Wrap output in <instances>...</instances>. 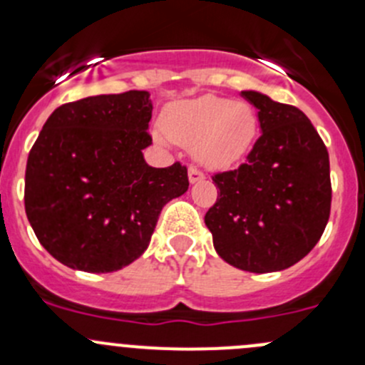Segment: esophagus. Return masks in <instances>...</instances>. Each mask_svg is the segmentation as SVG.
<instances>
[{"instance_id":"esophagus-1","label":"esophagus","mask_w":365,"mask_h":365,"mask_svg":"<svg viewBox=\"0 0 365 365\" xmlns=\"http://www.w3.org/2000/svg\"><path fill=\"white\" fill-rule=\"evenodd\" d=\"M205 178V173L200 171L197 168H194V165H190L189 168V180L190 183H196V182H201V180Z\"/></svg>"}]
</instances>
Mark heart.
I'll return each instance as SVG.
<instances>
[{
  "mask_svg": "<svg viewBox=\"0 0 365 365\" xmlns=\"http://www.w3.org/2000/svg\"><path fill=\"white\" fill-rule=\"evenodd\" d=\"M162 127L171 141L192 146L196 159L205 165L222 169L251 150L257 120L245 102L205 95L169 106Z\"/></svg>",
  "mask_w": 365,
  "mask_h": 365,
  "instance_id": "1",
  "label": "heart"
}]
</instances>
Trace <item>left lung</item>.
<instances>
[{
    "mask_svg": "<svg viewBox=\"0 0 365 365\" xmlns=\"http://www.w3.org/2000/svg\"><path fill=\"white\" fill-rule=\"evenodd\" d=\"M242 97L257 109L263 132L244 164L212 176L219 190L205 224L226 263L267 274L293 267L322 238L332 205L330 162L300 109L257 91Z\"/></svg>",
    "mask_w": 365,
    "mask_h": 365,
    "instance_id": "1",
    "label": "left lung"
}]
</instances>
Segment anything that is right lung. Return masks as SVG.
I'll return each mask as SVG.
<instances>
[{
    "label": "right lung",
    "mask_w": 365,
    "mask_h": 365,
    "mask_svg": "<svg viewBox=\"0 0 365 365\" xmlns=\"http://www.w3.org/2000/svg\"><path fill=\"white\" fill-rule=\"evenodd\" d=\"M148 91L54 109L29 150L24 208L47 252L73 270L108 274L138 259L168 201L189 189L187 168H152Z\"/></svg>",
    "instance_id": "obj_1"
}]
</instances>
